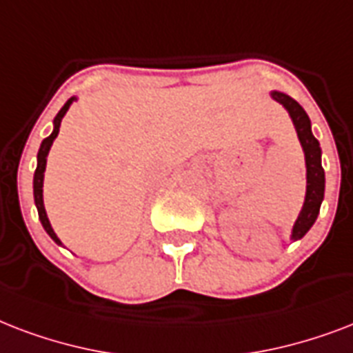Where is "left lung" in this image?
<instances>
[{
    "mask_svg": "<svg viewBox=\"0 0 353 353\" xmlns=\"http://www.w3.org/2000/svg\"><path fill=\"white\" fill-rule=\"evenodd\" d=\"M270 95H272V99L285 106V110L289 112L305 154V169H307L305 201L299 219L293 226V236H291V239L296 241V239H302L307 234V230L319 217V212H321L322 199H324V182H326L324 180V169H322L321 163L322 151L321 145H319V139L311 132V121L304 108L293 97L281 94V92H270Z\"/></svg>",
    "mask_w": 353,
    "mask_h": 353,
    "instance_id": "left-lung-1",
    "label": "left lung"
}]
</instances>
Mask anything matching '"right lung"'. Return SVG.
Instances as JSON below:
<instances>
[{"mask_svg":"<svg viewBox=\"0 0 353 353\" xmlns=\"http://www.w3.org/2000/svg\"><path fill=\"white\" fill-rule=\"evenodd\" d=\"M73 101H75V97H72V99L65 101V105L60 108V112L54 116V128L53 132L49 134L48 138L43 139L42 145H40V151H38V165H37V171H34V180H32V190H34V204H37V210H38V217H40V221H42V226L43 230L48 232L49 237L53 239L57 245H62L60 243V239L57 237V234H54V230L51 228V223H49L48 219V214H46V208H43V171H46V163H48V154H49V149H51V145H53L54 138L59 136V130H60V123H62V117H64V114L68 112V108H70V105H72Z\"/></svg>","mask_w":353,"mask_h":353,"instance_id":"right-lung-1","label":"right lung"}]
</instances>
